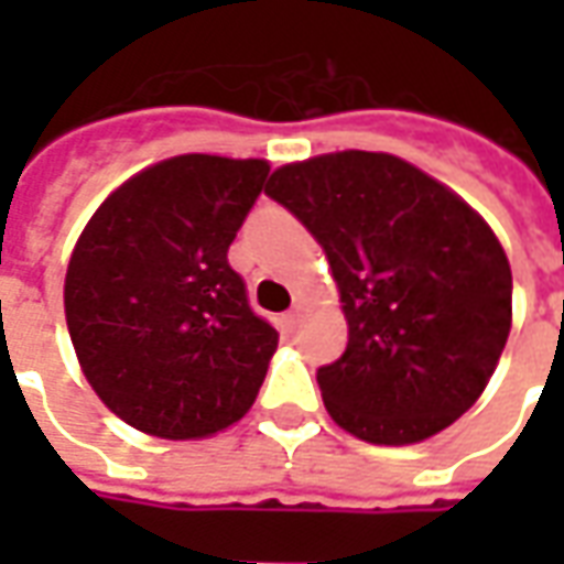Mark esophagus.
Returning <instances> with one entry per match:
<instances>
[{
    "label": "esophagus",
    "mask_w": 564,
    "mask_h": 564,
    "mask_svg": "<svg viewBox=\"0 0 564 564\" xmlns=\"http://www.w3.org/2000/svg\"><path fill=\"white\" fill-rule=\"evenodd\" d=\"M302 317H305V307L295 305L293 311H286V314H283V326H286L290 332H295L299 329V323H302Z\"/></svg>",
    "instance_id": "obj_1"
}]
</instances>
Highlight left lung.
I'll use <instances>...</instances> for the list:
<instances>
[{"label":"left lung","instance_id":"obj_1","mask_svg":"<svg viewBox=\"0 0 564 564\" xmlns=\"http://www.w3.org/2000/svg\"><path fill=\"white\" fill-rule=\"evenodd\" d=\"M265 196L329 259L347 350L317 371L326 411L371 444H416L471 408L510 332V265L453 189L390 153L290 162Z\"/></svg>","mask_w":564,"mask_h":564}]
</instances>
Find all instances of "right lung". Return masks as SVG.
<instances>
[{"mask_svg":"<svg viewBox=\"0 0 564 564\" xmlns=\"http://www.w3.org/2000/svg\"><path fill=\"white\" fill-rule=\"evenodd\" d=\"M265 177V160L172 156L117 186L80 232L68 335L84 378L132 429L208 437L257 399L278 332L226 253Z\"/></svg>","mask_w":564,"mask_h":564,"instance_id":"obj_1","label":"right lung"}]
</instances>
